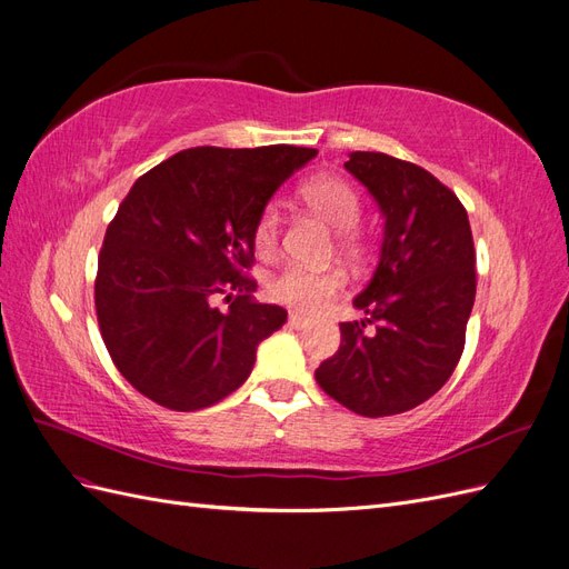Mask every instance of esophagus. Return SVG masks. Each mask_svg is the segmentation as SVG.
<instances>
[{
	"label": "esophagus",
	"mask_w": 569,
	"mask_h": 569,
	"mask_svg": "<svg viewBox=\"0 0 569 569\" xmlns=\"http://www.w3.org/2000/svg\"><path fill=\"white\" fill-rule=\"evenodd\" d=\"M311 322L306 316L301 313H289V327H295V330H303V327Z\"/></svg>",
	"instance_id": "1"
}]
</instances>
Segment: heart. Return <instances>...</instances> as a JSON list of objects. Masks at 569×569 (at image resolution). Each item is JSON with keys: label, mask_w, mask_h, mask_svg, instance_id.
<instances>
[{"label": "heart", "mask_w": 569, "mask_h": 569, "mask_svg": "<svg viewBox=\"0 0 569 569\" xmlns=\"http://www.w3.org/2000/svg\"><path fill=\"white\" fill-rule=\"evenodd\" d=\"M303 201L337 228V244L343 253L360 256L366 249V234L356 226L360 216V199L351 182L337 176H318L301 187ZM282 232V209L278 201L263 206L253 226V244L258 253H272L280 244ZM349 278L339 266H306L284 263L268 282V291L274 301L297 308L303 313H316L330 301H335Z\"/></svg>", "instance_id": "b5f03b06"}]
</instances>
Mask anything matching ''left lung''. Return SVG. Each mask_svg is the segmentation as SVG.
<instances>
[{
    "label": "left lung",
    "instance_id": "8db88e82",
    "mask_svg": "<svg viewBox=\"0 0 569 569\" xmlns=\"http://www.w3.org/2000/svg\"><path fill=\"white\" fill-rule=\"evenodd\" d=\"M343 168L380 206L385 242L353 299L368 318L339 325V351L316 380L358 416H399L435 396L462 356L477 291L470 220L451 189L416 163L353 151ZM368 321L375 336L365 332Z\"/></svg>",
    "mask_w": 569,
    "mask_h": 569
}]
</instances>
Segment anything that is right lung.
Instances as JSON below:
<instances>
[{
    "mask_svg": "<svg viewBox=\"0 0 569 569\" xmlns=\"http://www.w3.org/2000/svg\"><path fill=\"white\" fill-rule=\"evenodd\" d=\"M316 153L194 147L137 178L99 251L94 306L113 366L147 399L189 412L247 382L258 343L287 322L253 299V226Z\"/></svg>",
    "mask_w": 569,
    "mask_h": 569,
    "instance_id": "add662e5",
    "label": "right lung"
}]
</instances>
